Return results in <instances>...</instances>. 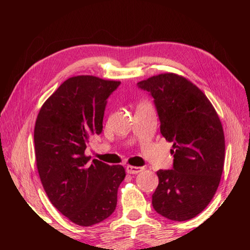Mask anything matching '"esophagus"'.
Listing matches in <instances>:
<instances>
[{"mask_svg":"<svg viewBox=\"0 0 250 250\" xmlns=\"http://www.w3.org/2000/svg\"><path fill=\"white\" fill-rule=\"evenodd\" d=\"M143 170V167H133V166H128L125 167V171L128 174H138Z\"/></svg>","mask_w":250,"mask_h":250,"instance_id":"esophagus-1","label":"esophagus"}]
</instances>
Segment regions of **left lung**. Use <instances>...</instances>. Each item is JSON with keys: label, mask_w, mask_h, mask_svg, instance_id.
<instances>
[{"label": "left lung", "mask_w": 250, "mask_h": 250, "mask_svg": "<svg viewBox=\"0 0 250 250\" xmlns=\"http://www.w3.org/2000/svg\"><path fill=\"white\" fill-rule=\"evenodd\" d=\"M152 98L161 134L173 143V167L158 171L152 206L163 217H195L216 193L225 159L221 120L207 97L175 74H161L137 83Z\"/></svg>", "instance_id": "obj_1"}]
</instances>
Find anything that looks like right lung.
I'll return each mask as SVG.
<instances>
[{
  "instance_id": "right-lung-1",
  "label": "right lung",
  "mask_w": 250,
  "mask_h": 250,
  "mask_svg": "<svg viewBox=\"0 0 250 250\" xmlns=\"http://www.w3.org/2000/svg\"><path fill=\"white\" fill-rule=\"evenodd\" d=\"M120 82L77 76L62 83L37 116L34 143L42 184L52 204L79 226L104 221L116 209L125 171L84 155L103 132L107 99Z\"/></svg>"
}]
</instances>
